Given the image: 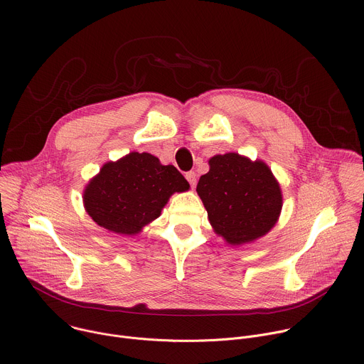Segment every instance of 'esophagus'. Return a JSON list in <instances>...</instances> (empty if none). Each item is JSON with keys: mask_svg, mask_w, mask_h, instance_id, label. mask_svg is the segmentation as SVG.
Returning a JSON list of instances; mask_svg holds the SVG:
<instances>
[{"mask_svg": "<svg viewBox=\"0 0 364 364\" xmlns=\"http://www.w3.org/2000/svg\"><path fill=\"white\" fill-rule=\"evenodd\" d=\"M186 178H187V181L190 183L191 188H194V187H196V183H197L196 173H194V171H188V173H186Z\"/></svg>", "mask_w": 364, "mask_h": 364, "instance_id": "34e87169", "label": "esophagus"}]
</instances>
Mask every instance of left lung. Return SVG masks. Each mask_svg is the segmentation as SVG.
I'll list each match as a JSON object with an SVG mask.
<instances>
[{
  "instance_id": "8db88e82",
  "label": "left lung",
  "mask_w": 364,
  "mask_h": 364,
  "mask_svg": "<svg viewBox=\"0 0 364 364\" xmlns=\"http://www.w3.org/2000/svg\"><path fill=\"white\" fill-rule=\"evenodd\" d=\"M197 184L215 232L229 245L250 243L278 222L282 193L271 168L236 152L215 155Z\"/></svg>"
}]
</instances>
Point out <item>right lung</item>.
Returning a JSON list of instances; mask_svg holds the SVG:
<instances>
[{
  "mask_svg": "<svg viewBox=\"0 0 364 364\" xmlns=\"http://www.w3.org/2000/svg\"><path fill=\"white\" fill-rule=\"evenodd\" d=\"M188 187L174 166H163L148 152H129L100 168L86 186L83 203L100 228L118 235H136L161 215L171 194Z\"/></svg>",
  "mask_w": 364,
  "mask_h": 364,
  "instance_id": "1",
  "label": "right lung"
}]
</instances>
